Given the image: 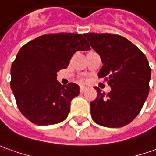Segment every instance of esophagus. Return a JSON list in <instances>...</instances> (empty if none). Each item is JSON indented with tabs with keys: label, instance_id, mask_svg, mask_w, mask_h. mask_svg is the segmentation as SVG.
I'll use <instances>...</instances> for the list:
<instances>
[{
	"label": "esophagus",
	"instance_id": "obj_1",
	"mask_svg": "<svg viewBox=\"0 0 156 156\" xmlns=\"http://www.w3.org/2000/svg\"><path fill=\"white\" fill-rule=\"evenodd\" d=\"M87 90V88L85 86H80V92H84Z\"/></svg>",
	"mask_w": 156,
	"mask_h": 156
}]
</instances>
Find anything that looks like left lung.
<instances>
[{
	"label": "left lung",
	"instance_id": "1",
	"mask_svg": "<svg viewBox=\"0 0 156 156\" xmlns=\"http://www.w3.org/2000/svg\"><path fill=\"white\" fill-rule=\"evenodd\" d=\"M84 37L103 63L98 73L111 87L108 94L95 87L90 102L93 120L102 126H126L140 113L149 92L151 68L145 55L126 38L109 33H86Z\"/></svg>",
	"mask_w": 156,
	"mask_h": 156
}]
</instances>
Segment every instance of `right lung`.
Listing matches in <instances>:
<instances>
[{
	"label": "right lung",
	"instance_id": "1",
	"mask_svg": "<svg viewBox=\"0 0 156 156\" xmlns=\"http://www.w3.org/2000/svg\"><path fill=\"white\" fill-rule=\"evenodd\" d=\"M90 49L83 35L63 32L42 35L21 48L12 64L10 82L21 114L38 126L66 119L79 86H61L56 73L68 66L76 52Z\"/></svg>",
	"mask_w": 156,
	"mask_h": 156
}]
</instances>
